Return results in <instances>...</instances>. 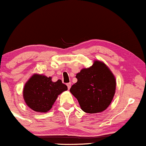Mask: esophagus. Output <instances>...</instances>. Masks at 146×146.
I'll return each instance as SVG.
<instances>
[{"label": "esophagus", "instance_id": "esophagus-1", "mask_svg": "<svg viewBox=\"0 0 146 146\" xmlns=\"http://www.w3.org/2000/svg\"><path fill=\"white\" fill-rule=\"evenodd\" d=\"M67 86L68 90H70V88H71V83H69V84H67Z\"/></svg>", "mask_w": 146, "mask_h": 146}]
</instances>
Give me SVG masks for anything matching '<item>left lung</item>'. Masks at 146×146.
<instances>
[{
    "label": "left lung",
    "instance_id": "1",
    "mask_svg": "<svg viewBox=\"0 0 146 146\" xmlns=\"http://www.w3.org/2000/svg\"><path fill=\"white\" fill-rule=\"evenodd\" d=\"M77 83L70 92L76 98L81 108L87 113H98L106 109L116 91V79L104 62L94 60L88 68H84L76 75Z\"/></svg>",
    "mask_w": 146,
    "mask_h": 146
}]
</instances>
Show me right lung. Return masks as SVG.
Here are the masks:
<instances>
[{"label": "right lung", "mask_w": 146, "mask_h": 146, "mask_svg": "<svg viewBox=\"0 0 146 146\" xmlns=\"http://www.w3.org/2000/svg\"><path fill=\"white\" fill-rule=\"evenodd\" d=\"M67 90V86L58 79L52 82V77L35 73L25 83L23 96L27 106L38 112L49 111L62 92Z\"/></svg>", "instance_id": "obj_1"}]
</instances>
